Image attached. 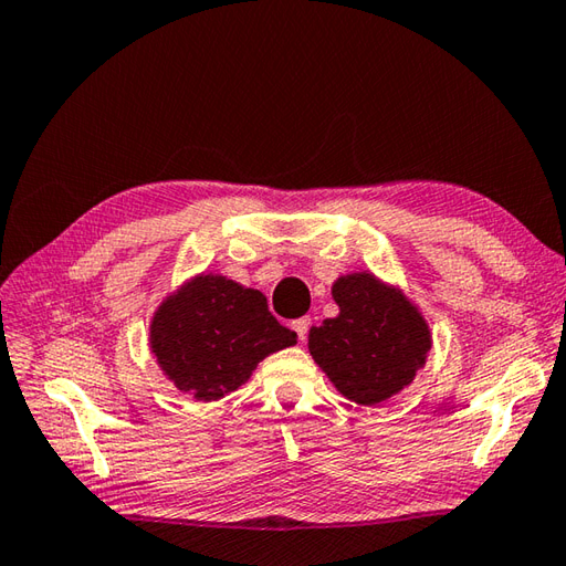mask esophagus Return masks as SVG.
Returning <instances> with one entry per match:
<instances>
[{"mask_svg": "<svg viewBox=\"0 0 566 566\" xmlns=\"http://www.w3.org/2000/svg\"><path fill=\"white\" fill-rule=\"evenodd\" d=\"M292 328H294V333L298 335V340H306V335H308V328H311V318L308 316H304V318H296L294 323H292Z\"/></svg>", "mask_w": 566, "mask_h": 566, "instance_id": "obj_1", "label": "esophagus"}]
</instances>
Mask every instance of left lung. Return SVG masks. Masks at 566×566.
<instances>
[{"mask_svg":"<svg viewBox=\"0 0 566 566\" xmlns=\"http://www.w3.org/2000/svg\"><path fill=\"white\" fill-rule=\"evenodd\" d=\"M340 314L311 328L308 350L345 399L387 401L426 365L430 331L408 298L375 274H345L333 284Z\"/></svg>","mask_w":566,"mask_h":566,"instance_id":"left-lung-1","label":"left lung"}]
</instances>
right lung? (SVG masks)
Wrapping results in <instances>:
<instances>
[{
    "label": "right lung",
    "mask_w": 566,
    "mask_h": 566,
    "mask_svg": "<svg viewBox=\"0 0 566 566\" xmlns=\"http://www.w3.org/2000/svg\"><path fill=\"white\" fill-rule=\"evenodd\" d=\"M296 343L268 298L221 274H199L167 296L150 323V347L179 391L216 401L245 384L260 359Z\"/></svg>",
    "instance_id": "add662e5"
}]
</instances>
